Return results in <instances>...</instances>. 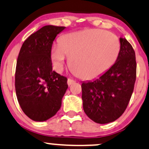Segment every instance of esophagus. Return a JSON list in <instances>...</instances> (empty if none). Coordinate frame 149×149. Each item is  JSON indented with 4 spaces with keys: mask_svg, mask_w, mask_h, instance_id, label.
<instances>
[{
    "mask_svg": "<svg viewBox=\"0 0 149 149\" xmlns=\"http://www.w3.org/2000/svg\"><path fill=\"white\" fill-rule=\"evenodd\" d=\"M74 82H75V81L73 80V79H67V84H68L69 86L72 85V84L74 83Z\"/></svg>",
    "mask_w": 149,
    "mask_h": 149,
    "instance_id": "obj_1",
    "label": "esophagus"
}]
</instances>
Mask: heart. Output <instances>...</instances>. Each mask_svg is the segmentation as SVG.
I'll return each mask as SVG.
<instances>
[{
	"label": "heart",
	"instance_id": "obj_1",
	"mask_svg": "<svg viewBox=\"0 0 149 149\" xmlns=\"http://www.w3.org/2000/svg\"><path fill=\"white\" fill-rule=\"evenodd\" d=\"M120 51L119 39L103 29H90L64 35L52 47L51 59L56 71L62 70L67 56L74 72L84 79L97 78L116 63Z\"/></svg>",
	"mask_w": 149,
	"mask_h": 149
}]
</instances>
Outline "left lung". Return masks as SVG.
Wrapping results in <instances>:
<instances>
[{
	"label": "left lung",
	"instance_id": "8db88e82",
	"mask_svg": "<svg viewBox=\"0 0 149 149\" xmlns=\"http://www.w3.org/2000/svg\"><path fill=\"white\" fill-rule=\"evenodd\" d=\"M120 51L116 63L99 77L82 84L84 111L94 122L109 123L126 109L136 78L135 52L125 39H120Z\"/></svg>",
	"mask_w": 149,
	"mask_h": 149
}]
</instances>
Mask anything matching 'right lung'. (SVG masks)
Here are the masks:
<instances>
[{"label": "right lung", "instance_id": "add662e5", "mask_svg": "<svg viewBox=\"0 0 149 149\" xmlns=\"http://www.w3.org/2000/svg\"><path fill=\"white\" fill-rule=\"evenodd\" d=\"M66 27L47 25L29 36L18 54L15 74L17 99L24 113L31 120L45 121L62 105L68 88L67 77L52 70L53 41Z\"/></svg>", "mask_w": 149, "mask_h": 149}]
</instances>
